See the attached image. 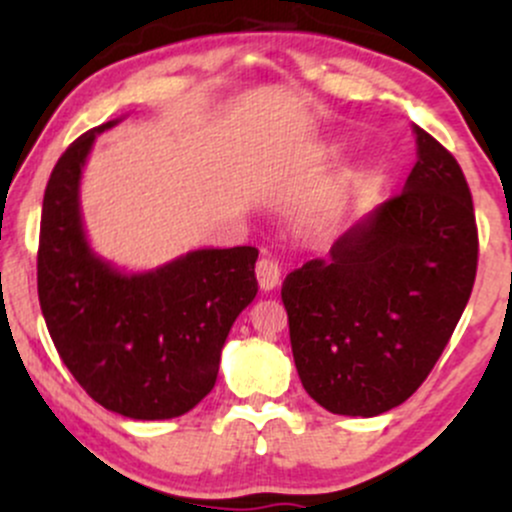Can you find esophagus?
Here are the masks:
<instances>
[{
  "label": "esophagus",
  "mask_w": 512,
  "mask_h": 512,
  "mask_svg": "<svg viewBox=\"0 0 512 512\" xmlns=\"http://www.w3.org/2000/svg\"><path fill=\"white\" fill-rule=\"evenodd\" d=\"M255 274H257V284H260V289L262 291H272V289H276V286H279L281 267H279V262L274 260V257H262V260H257Z\"/></svg>",
  "instance_id": "1"
}]
</instances>
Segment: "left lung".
I'll list each match as a JSON object with an SVG mask.
<instances>
[{
  "instance_id": "8db88e82",
  "label": "left lung",
  "mask_w": 512,
  "mask_h": 512,
  "mask_svg": "<svg viewBox=\"0 0 512 512\" xmlns=\"http://www.w3.org/2000/svg\"><path fill=\"white\" fill-rule=\"evenodd\" d=\"M414 134L404 190L281 286L301 383L332 414L378 416L414 395L472 296V192L455 156Z\"/></svg>"
}]
</instances>
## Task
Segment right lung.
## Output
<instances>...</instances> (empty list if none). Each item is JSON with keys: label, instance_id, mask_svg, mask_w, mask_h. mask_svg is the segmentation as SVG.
Here are the masks:
<instances>
[{"label": "right lung", "instance_id": "obj_1", "mask_svg": "<svg viewBox=\"0 0 512 512\" xmlns=\"http://www.w3.org/2000/svg\"><path fill=\"white\" fill-rule=\"evenodd\" d=\"M69 144L45 187L38 298L74 380L127 419H175L209 395L236 317L257 296L250 245L187 252L154 272L122 274L88 248L79 180L96 134Z\"/></svg>", "mask_w": 512, "mask_h": 512}]
</instances>
